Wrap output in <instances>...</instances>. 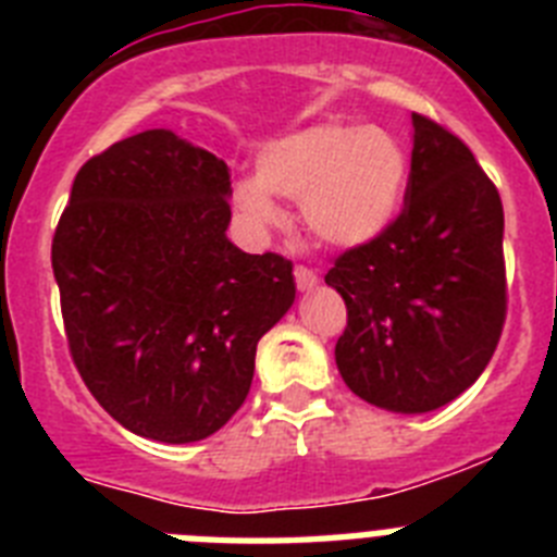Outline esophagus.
Wrapping results in <instances>:
<instances>
[{"mask_svg":"<svg viewBox=\"0 0 557 557\" xmlns=\"http://www.w3.org/2000/svg\"><path fill=\"white\" fill-rule=\"evenodd\" d=\"M293 273H295V284H298V289H304V293L318 287V273H314V270H309L307 264H295Z\"/></svg>","mask_w":557,"mask_h":557,"instance_id":"1","label":"esophagus"}]
</instances>
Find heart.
<instances>
[{
    "label": "heart",
    "instance_id": "b5f03b06",
    "mask_svg": "<svg viewBox=\"0 0 557 557\" xmlns=\"http://www.w3.org/2000/svg\"><path fill=\"white\" fill-rule=\"evenodd\" d=\"M410 161L382 127L314 125L273 141L259 159V181L236 186V203L253 223L273 228L282 211L267 195L301 203L318 239L339 248L371 243L396 220Z\"/></svg>",
    "mask_w": 557,
    "mask_h": 557
}]
</instances>
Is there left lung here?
I'll list each match as a JSON object with an SVG mask.
<instances>
[{
  "label": "left lung",
  "mask_w": 557,
  "mask_h": 557,
  "mask_svg": "<svg viewBox=\"0 0 557 557\" xmlns=\"http://www.w3.org/2000/svg\"><path fill=\"white\" fill-rule=\"evenodd\" d=\"M502 231L499 191L474 152L412 113L405 209L326 273L348 309L334 359L359 398L430 412L474 385L508 314Z\"/></svg>",
  "instance_id": "obj_1"
}]
</instances>
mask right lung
<instances>
[{
    "label": "right lung",
    "mask_w": 557,
    "mask_h": 557,
    "mask_svg": "<svg viewBox=\"0 0 557 557\" xmlns=\"http://www.w3.org/2000/svg\"><path fill=\"white\" fill-rule=\"evenodd\" d=\"M228 164L172 131L88 159L52 236L69 354L133 435L191 444L228 424L256 343L295 301L293 262L225 236Z\"/></svg>",
    "instance_id": "1"
}]
</instances>
